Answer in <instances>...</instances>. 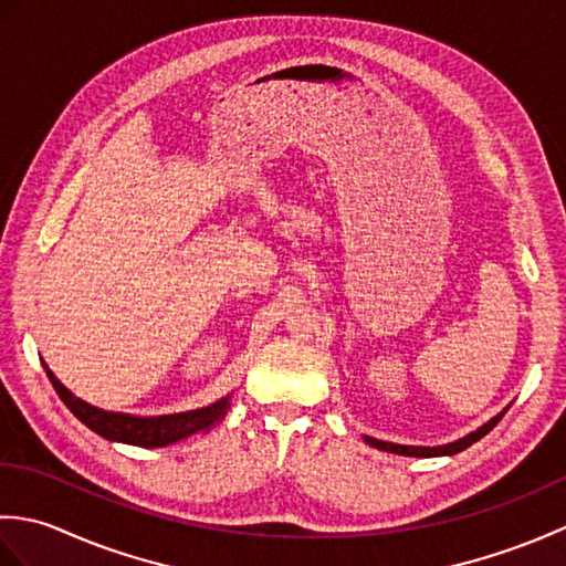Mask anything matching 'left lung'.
<instances>
[{"mask_svg": "<svg viewBox=\"0 0 566 566\" xmlns=\"http://www.w3.org/2000/svg\"><path fill=\"white\" fill-rule=\"evenodd\" d=\"M506 411H509V406L503 408V411L496 413L491 420H486L484 426H479L476 430L467 432L464 438L452 440L448 444H438V448H423V444H396V442H387V440H377V438H371V436H363V438H365L367 444H371V448H377L381 452H394V454H403V457H450V454H457V452L467 450L469 444H474L476 440H482L486 432L499 423V420L503 418V413H506Z\"/></svg>", "mask_w": 566, "mask_h": 566, "instance_id": "left-lung-1", "label": "left lung"}]
</instances>
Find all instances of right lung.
<instances>
[{
    "instance_id": "obj_1",
    "label": "right lung",
    "mask_w": 566,
    "mask_h": 566,
    "mask_svg": "<svg viewBox=\"0 0 566 566\" xmlns=\"http://www.w3.org/2000/svg\"><path fill=\"white\" fill-rule=\"evenodd\" d=\"M43 369L60 399H63V403L82 420L84 426L106 440L136 444V448H167V444L197 436V432H203L219 423L228 408H231V394H228L223 399L213 401L209 406L195 408V411H182V413L130 416V413H118V411H104V408H97L77 399V396L67 387H63V381L48 369L45 363H43Z\"/></svg>"
}]
</instances>
